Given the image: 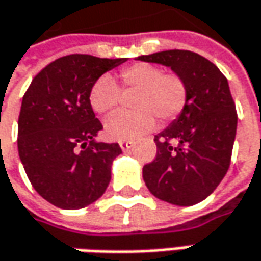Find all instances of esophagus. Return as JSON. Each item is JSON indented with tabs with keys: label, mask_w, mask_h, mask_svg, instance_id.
<instances>
[{
	"label": "esophagus",
	"mask_w": 261,
	"mask_h": 261,
	"mask_svg": "<svg viewBox=\"0 0 261 261\" xmlns=\"http://www.w3.org/2000/svg\"><path fill=\"white\" fill-rule=\"evenodd\" d=\"M119 145L122 148V151H127L134 146V142L132 141H122V142H119Z\"/></svg>",
	"instance_id": "1"
}]
</instances>
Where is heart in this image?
<instances>
[{
    "label": "heart",
    "mask_w": 261,
    "mask_h": 261,
    "mask_svg": "<svg viewBox=\"0 0 261 261\" xmlns=\"http://www.w3.org/2000/svg\"><path fill=\"white\" fill-rule=\"evenodd\" d=\"M122 91H135L130 107L135 110L110 117L105 126L109 139L132 141L155 126V117L170 122L186 105L187 90L175 74H163L160 68L149 64H135L125 68L117 76V86L109 75L100 76L90 90V106L98 115L113 113L120 103Z\"/></svg>",
    "instance_id": "heart-1"
}]
</instances>
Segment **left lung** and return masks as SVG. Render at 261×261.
Returning <instances> with one entry per match:
<instances>
[{"mask_svg":"<svg viewBox=\"0 0 261 261\" xmlns=\"http://www.w3.org/2000/svg\"><path fill=\"white\" fill-rule=\"evenodd\" d=\"M136 61L170 68L187 90L183 110L154 138L155 160L142 177L148 190L167 203L205 200L228 171L237 134V112L222 72L190 50H164Z\"/></svg>","mask_w":261,"mask_h":261,"instance_id":"left-lung-1","label":"left lung"}]
</instances>
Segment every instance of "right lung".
<instances>
[{"mask_svg": "<svg viewBox=\"0 0 261 261\" xmlns=\"http://www.w3.org/2000/svg\"><path fill=\"white\" fill-rule=\"evenodd\" d=\"M127 58L68 55L45 66L25 91L18 117V155L35 190L61 209H81L103 195L119 144L95 141L103 129L90 90Z\"/></svg>", "mask_w": 261, "mask_h": 261, "instance_id": "obj_1", "label": "right lung"}]
</instances>
